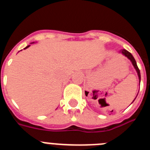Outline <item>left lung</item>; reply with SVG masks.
<instances>
[{
    "mask_svg": "<svg viewBox=\"0 0 150 150\" xmlns=\"http://www.w3.org/2000/svg\"><path fill=\"white\" fill-rule=\"evenodd\" d=\"M121 52L125 55V56H126L128 59H130V61L132 62V64L134 65V68L136 69V71H137V74H138V77H139V80H140V70H139L138 67L137 65V63H136V61H135L134 58L133 57V55L132 54L130 53L129 52L125 50H121Z\"/></svg>",
    "mask_w": 150,
    "mask_h": 150,
    "instance_id": "8db88e82",
    "label": "left lung"
}]
</instances>
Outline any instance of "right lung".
Here are the masks:
<instances>
[{
	"mask_svg": "<svg viewBox=\"0 0 150 150\" xmlns=\"http://www.w3.org/2000/svg\"><path fill=\"white\" fill-rule=\"evenodd\" d=\"M29 46H30V45H28V46H26V47H25V49H27V48H28Z\"/></svg>",
	"mask_w": 150,
	"mask_h": 150,
	"instance_id": "add662e5",
	"label": "right lung"
}]
</instances>
